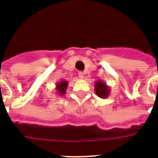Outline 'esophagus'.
Returning a JSON list of instances; mask_svg holds the SVG:
<instances>
[{
  "mask_svg": "<svg viewBox=\"0 0 158 158\" xmlns=\"http://www.w3.org/2000/svg\"><path fill=\"white\" fill-rule=\"evenodd\" d=\"M78 75H79V79H84V74H83L82 72H79V74H78Z\"/></svg>",
  "mask_w": 158,
  "mask_h": 158,
  "instance_id": "obj_1",
  "label": "esophagus"
}]
</instances>
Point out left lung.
<instances>
[{
    "label": "left lung",
    "instance_id": "8db88e82",
    "mask_svg": "<svg viewBox=\"0 0 158 158\" xmlns=\"http://www.w3.org/2000/svg\"><path fill=\"white\" fill-rule=\"evenodd\" d=\"M94 89L97 96L101 98H108L110 94V88L103 80H98L95 82Z\"/></svg>",
    "mask_w": 158,
    "mask_h": 158
}]
</instances>
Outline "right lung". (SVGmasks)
I'll return each mask as SVG.
<instances>
[{"instance_id":"add662e5","label":"right lung","mask_w":158,"mask_h":158,"mask_svg":"<svg viewBox=\"0 0 158 158\" xmlns=\"http://www.w3.org/2000/svg\"><path fill=\"white\" fill-rule=\"evenodd\" d=\"M69 82L66 80H61L56 83V86H55V89L57 91V94L60 95V96H63L65 94L66 89L68 87Z\"/></svg>"}]
</instances>
